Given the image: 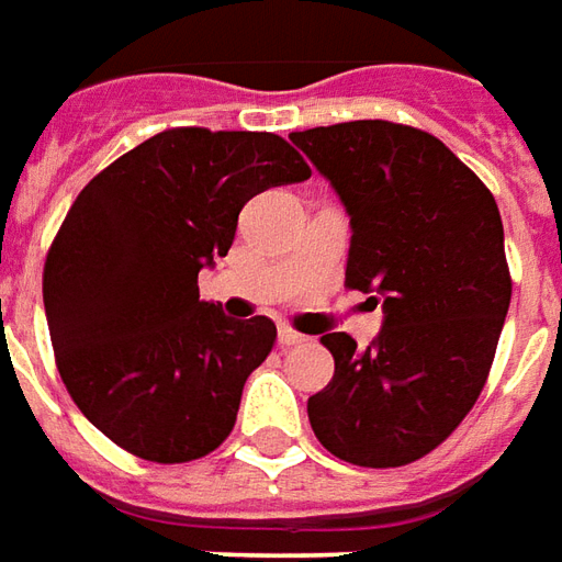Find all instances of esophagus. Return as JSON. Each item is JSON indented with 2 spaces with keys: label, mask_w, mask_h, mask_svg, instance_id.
<instances>
[{
  "label": "esophagus",
  "mask_w": 562,
  "mask_h": 562,
  "mask_svg": "<svg viewBox=\"0 0 562 562\" xmlns=\"http://www.w3.org/2000/svg\"><path fill=\"white\" fill-rule=\"evenodd\" d=\"M302 341H305V336L293 333L290 326H281V329H278V345H281V348H293V345H302Z\"/></svg>",
  "instance_id": "obj_1"
}]
</instances>
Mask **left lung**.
Returning <instances> with one entry per match:
<instances>
[{
    "mask_svg": "<svg viewBox=\"0 0 562 562\" xmlns=\"http://www.w3.org/2000/svg\"><path fill=\"white\" fill-rule=\"evenodd\" d=\"M351 217L345 284L372 293L381 333L357 348L326 333L336 372L308 400L338 460H420L479 400L503 333L512 278L496 199L436 135L390 121L290 133Z\"/></svg>",
    "mask_w": 562,
    "mask_h": 562,
    "instance_id": "left-lung-1",
    "label": "left lung"
}]
</instances>
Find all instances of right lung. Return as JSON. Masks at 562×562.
Returning a JSON list of instances; mask_svg holds the SVG:
<instances>
[{
	"mask_svg": "<svg viewBox=\"0 0 562 562\" xmlns=\"http://www.w3.org/2000/svg\"><path fill=\"white\" fill-rule=\"evenodd\" d=\"M305 178L281 135L181 126L123 154L71 202L47 250V329L75 405L123 451L187 463L233 432L274 324L226 317L199 300L196 278L233 248L248 199Z\"/></svg>",
	"mask_w": 562,
	"mask_h": 562,
	"instance_id": "right-lung-1",
	"label": "right lung"
}]
</instances>
